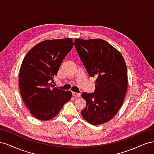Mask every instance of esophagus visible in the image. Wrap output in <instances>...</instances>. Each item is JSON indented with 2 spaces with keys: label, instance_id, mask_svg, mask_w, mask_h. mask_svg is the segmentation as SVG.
<instances>
[{
  "label": "esophagus",
  "instance_id": "1",
  "mask_svg": "<svg viewBox=\"0 0 154 154\" xmlns=\"http://www.w3.org/2000/svg\"><path fill=\"white\" fill-rule=\"evenodd\" d=\"M72 94L74 97H80L81 96L80 93H78V92H72Z\"/></svg>",
  "mask_w": 154,
  "mask_h": 154
}]
</instances>
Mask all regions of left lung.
<instances>
[{
	"instance_id": "obj_1",
	"label": "left lung",
	"mask_w": 154,
	"mask_h": 154,
	"mask_svg": "<svg viewBox=\"0 0 154 154\" xmlns=\"http://www.w3.org/2000/svg\"><path fill=\"white\" fill-rule=\"evenodd\" d=\"M74 46L88 75L97 78L94 92L82 94L87 103L82 116L93 125L105 123L117 114L127 93L124 58L113 46L100 38H76Z\"/></svg>"
}]
</instances>
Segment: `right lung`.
I'll return each instance as SVG.
<instances>
[{
	"instance_id": "add662e5",
	"label": "right lung",
	"mask_w": 154,
	"mask_h": 154,
	"mask_svg": "<svg viewBox=\"0 0 154 154\" xmlns=\"http://www.w3.org/2000/svg\"><path fill=\"white\" fill-rule=\"evenodd\" d=\"M73 45L71 38L44 40L34 46L23 60L19 74L20 94L36 119L53 118L71 100V91L55 87L52 82Z\"/></svg>"
}]
</instances>
